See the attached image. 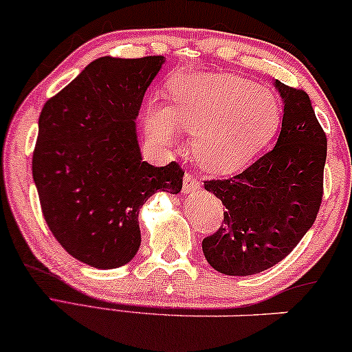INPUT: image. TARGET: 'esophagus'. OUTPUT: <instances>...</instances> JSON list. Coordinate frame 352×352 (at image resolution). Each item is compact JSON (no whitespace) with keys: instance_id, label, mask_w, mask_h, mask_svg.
<instances>
[{"instance_id":"1","label":"esophagus","mask_w":352,"mask_h":352,"mask_svg":"<svg viewBox=\"0 0 352 352\" xmlns=\"http://www.w3.org/2000/svg\"><path fill=\"white\" fill-rule=\"evenodd\" d=\"M200 187H202V184H200V181L194 175L184 176V181H182V190H184V194H192L195 190H199Z\"/></svg>"}]
</instances>
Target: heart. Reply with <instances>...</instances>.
Listing matches in <instances>:
<instances>
[{
    "instance_id": "b5f03b06",
    "label": "heart",
    "mask_w": 352,
    "mask_h": 352,
    "mask_svg": "<svg viewBox=\"0 0 352 352\" xmlns=\"http://www.w3.org/2000/svg\"><path fill=\"white\" fill-rule=\"evenodd\" d=\"M170 108L148 103L145 127L155 144L173 145L192 132V152L204 168L230 173L273 139L281 108L265 87L232 74H177L168 84Z\"/></svg>"
}]
</instances>
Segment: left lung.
Segmentation results:
<instances>
[{
  "label": "left lung",
  "mask_w": 352,
  "mask_h": 352,
  "mask_svg": "<svg viewBox=\"0 0 352 352\" xmlns=\"http://www.w3.org/2000/svg\"><path fill=\"white\" fill-rule=\"evenodd\" d=\"M275 85L285 103L275 147L230 179L205 181L225 212L202 249L225 275H254L281 262L314 225L322 204L325 131L302 89L280 80Z\"/></svg>",
  "instance_id": "1"
}]
</instances>
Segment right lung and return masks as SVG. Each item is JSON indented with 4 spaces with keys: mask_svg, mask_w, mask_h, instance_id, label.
Instances as JSON below:
<instances>
[{
    "mask_svg": "<svg viewBox=\"0 0 352 352\" xmlns=\"http://www.w3.org/2000/svg\"><path fill=\"white\" fill-rule=\"evenodd\" d=\"M163 56L98 58L45 103L32 175L45 221L72 257L118 268L140 245L139 208L177 194L184 170L142 162L135 122Z\"/></svg>",
    "mask_w": 352,
    "mask_h": 352,
    "instance_id": "add662e5",
    "label": "right lung"
}]
</instances>
